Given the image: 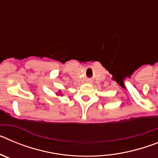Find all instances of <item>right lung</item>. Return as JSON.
Instances as JSON below:
<instances>
[{"mask_svg":"<svg viewBox=\"0 0 158 158\" xmlns=\"http://www.w3.org/2000/svg\"><path fill=\"white\" fill-rule=\"evenodd\" d=\"M56 95L57 96H62V92L59 90V91H58V93H56Z\"/></svg>","mask_w":158,"mask_h":158,"instance_id":"add662e5","label":"right lung"}]
</instances>
